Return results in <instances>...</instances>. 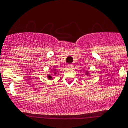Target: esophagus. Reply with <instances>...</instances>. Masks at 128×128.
<instances>
[{"instance_id": "34e87169", "label": "esophagus", "mask_w": 128, "mask_h": 128, "mask_svg": "<svg viewBox=\"0 0 128 128\" xmlns=\"http://www.w3.org/2000/svg\"><path fill=\"white\" fill-rule=\"evenodd\" d=\"M74 64H68V68H73V67H74Z\"/></svg>"}]
</instances>
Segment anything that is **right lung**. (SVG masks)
Wrapping results in <instances>:
<instances>
[{
    "label": "right lung",
    "instance_id": "obj_1",
    "mask_svg": "<svg viewBox=\"0 0 128 128\" xmlns=\"http://www.w3.org/2000/svg\"><path fill=\"white\" fill-rule=\"evenodd\" d=\"M54 71L55 72V70H54ZM54 74H56V72H54ZM48 78H49V79H52V78H51V76H48Z\"/></svg>",
    "mask_w": 128,
    "mask_h": 128
}]
</instances>
